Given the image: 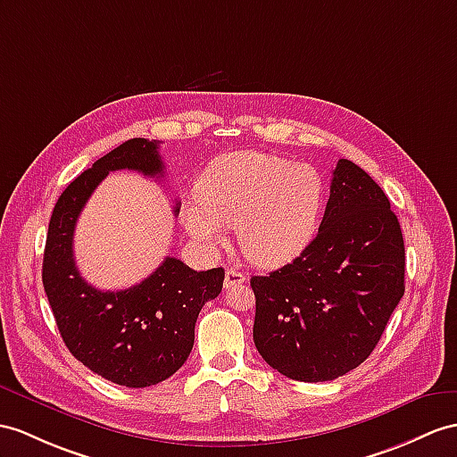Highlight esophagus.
Listing matches in <instances>:
<instances>
[{
    "label": "esophagus",
    "instance_id": "obj_1",
    "mask_svg": "<svg viewBox=\"0 0 457 457\" xmlns=\"http://www.w3.org/2000/svg\"><path fill=\"white\" fill-rule=\"evenodd\" d=\"M244 281H246V275H244L242 271H238V270H227V273H225V288H232V287H237V285H242Z\"/></svg>",
    "mask_w": 457,
    "mask_h": 457
}]
</instances>
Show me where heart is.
I'll return each mask as SVG.
<instances>
[{"instance_id": "b5f03b06", "label": "heart", "mask_w": 457, "mask_h": 457, "mask_svg": "<svg viewBox=\"0 0 457 457\" xmlns=\"http://www.w3.org/2000/svg\"><path fill=\"white\" fill-rule=\"evenodd\" d=\"M321 195L324 182L312 166L242 151L209 166L182 220L204 246H217L225 227H237L244 255L275 267L296 258L312 240Z\"/></svg>"}]
</instances>
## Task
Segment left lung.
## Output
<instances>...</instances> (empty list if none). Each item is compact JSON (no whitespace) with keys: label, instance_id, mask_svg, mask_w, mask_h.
I'll list each match as a JSON object with an SVG mask.
<instances>
[{"label":"left lung","instance_id":"8db88e82","mask_svg":"<svg viewBox=\"0 0 457 457\" xmlns=\"http://www.w3.org/2000/svg\"><path fill=\"white\" fill-rule=\"evenodd\" d=\"M250 285L253 343L271 369L300 382L357 369L405 293L403 235L382 187L339 159L316 238Z\"/></svg>","mask_w":457,"mask_h":457}]
</instances>
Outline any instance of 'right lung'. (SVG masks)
<instances>
[{
    "instance_id": "1",
    "label": "right lung",
    "mask_w": 457,
    "mask_h": 457,
    "mask_svg": "<svg viewBox=\"0 0 457 457\" xmlns=\"http://www.w3.org/2000/svg\"><path fill=\"white\" fill-rule=\"evenodd\" d=\"M162 176L159 143L129 139L65 187L52 211L42 283L65 347L87 369L118 386L147 387L170 378L190 357L194 329L207 300L219 296L225 270L194 271L164 258L147 279L124 291L88 285L73 258L75 222L108 172ZM174 205V215L180 213Z\"/></svg>"
}]
</instances>
